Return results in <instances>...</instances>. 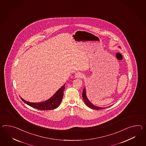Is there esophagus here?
<instances>
[{
	"label": "esophagus",
	"mask_w": 146,
	"mask_h": 146,
	"mask_svg": "<svg viewBox=\"0 0 146 146\" xmlns=\"http://www.w3.org/2000/svg\"><path fill=\"white\" fill-rule=\"evenodd\" d=\"M83 74H82V73H81V72H77V73H75V78H82L83 77Z\"/></svg>",
	"instance_id": "34e87169"
}]
</instances>
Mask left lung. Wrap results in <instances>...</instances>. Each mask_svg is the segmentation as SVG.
Returning <instances> with one entry per match:
<instances>
[{
    "label": "left lung",
    "instance_id": "obj_1",
    "mask_svg": "<svg viewBox=\"0 0 146 146\" xmlns=\"http://www.w3.org/2000/svg\"><path fill=\"white\" fill-rule=\"evenodd\" d=\"M82 97H83L84 102L86 103V105L89 108H90L92 109H94V110H101V109H105L104 108L96 107V106L93 105L92 103H91L90 102V101L87 98V96H86V91L85 88L83 89V93H82Z\"/></svg>",
    "mask_w": 146,
    "mask_h": 146
}]
</instances>
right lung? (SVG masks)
<instances>
[{
    "label": "right lung",
    "instance_id": "right-lung-1",
    "mask_svg": "<svg viewBox=\"0 0 146 146\" xmlns=\"http://www.w3.org/2000/svg\"><path fill=\"white\" fill-rule=\"evenodd\" d=\"M64 89L65 85L62 86L60 89L54 94L53 96L50 98V99L47 100L45 102H42L40 103L29 102L28 101H25V100L22 99L21 98V100L27 105L40 110H53L57 108L60 104L61 101L63 97Z\"/></svg>",
    "mask_w": 146,
    "mask_h": 146
}]
</instances>
